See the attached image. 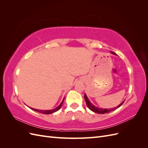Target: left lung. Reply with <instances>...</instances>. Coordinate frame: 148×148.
<instances>
[{
	"instance_id": "8db88e82",
	"label": "left lung",
	"mask_w": 148,
	"mask_h": 148,
	"mask_svg": "<svg viewBox=\"0 0 148 148\" xmlns=\"http://www.w3.org/2000/svg\"><path fill=\"white\" fill-rule=\"evenodd\" d=\"M111 53H112V54L114 55H117L115 53H114V52H112L111 51ZM84 99H85V101H86V104L88 106V108L90 109L91 111L94 112H96L97 114H106V113H108V112H112V111H114L115 110V109H117V108H119V107H120L121 106H122L123 104V103L125 101H123L121 104H120L118 106L115 107H114V108H112V109H103V108H100V107H96L95 106H94L92 103L89 101L88 97H87L86 94H84Z\"/></svg>"
}]
</instances>
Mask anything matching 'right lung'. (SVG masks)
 <instances>
[{"instance_id":"1","label":"right lung","mask_w":148,"mask_h":148,"mask_svg":"<svg viewBox=\"0 0 148 148\" xmlns=\"http://www.w3.org/2000/svg\"><path fill=\"white\" fill-rule=\"evenodd\" d=\"M64 99L65 97L64 98L63 101H62V102L60 103V105L59 106H57L56 108L53 109H51V110H39V109H33V108H31V107H29V108L31 109H32L34 111H36V112H38L39 113H42V114H52L53 112H57V110H59L60 108L62 106V104H63V102H64Z\"/></svg>"}]
</instances>
